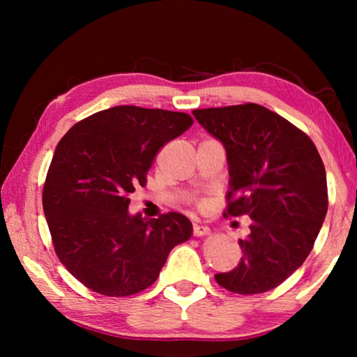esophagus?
I'll use <instances>...</instances> for the list:
<instances>
[{
    "label": "esophagus",
    "mask_w": 357,
    "mask_h": 357,
    "mask_svg": "<svg viewBox=\"0 0 357 357\" xmlns=\"http://www.w3.org/2000/svg\"><path fill=\"white\" fill-rule=\"evenodd\" d=\"M209 231H211V229L208 227H204V225H195V227H193V234H195L197 238L206 236V234H209Z\"/></svg>",
    "instance_id": "obj_1"
}]
</instances>
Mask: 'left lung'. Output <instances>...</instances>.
<instances>
[{"label": "left lung", "instance_id": "8db88e82", "mask_svg": "<svg viewBox=\"0 0 357 357\" xmlns=\"http://www.w3.org/2000/svg\"><path fill=\"white\" fill-rule=\"evenodd\" d=\"M227 151L225 215H250L239 264L215 274L228 291L258 294L287 280L313 249L328 213V184L313 142L258 104L193 110Z\"/></svg>", "mask_w": 357, "mask_h": 357}]
</instances>
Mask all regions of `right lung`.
Masks as SVG:
<instances>
[{"instance_id": "add662e5", "label": "right lung", "mask_w": 357, "mask_h": 357, "mask_svg": "<svg viewBox=\"0 0 357 357\" xmlns=\"http://www.w3.org/2000/svg\"><path fill=\"white\" fill-rule=\"evenodd\" d=\"M193 124L187 113L119 105L84 118L53 154L42 193L53 247L66 269L112 298L153 285L174 245L192 236L179 213L130 215L159 149Z\"/></svg>"}]
</instances>
